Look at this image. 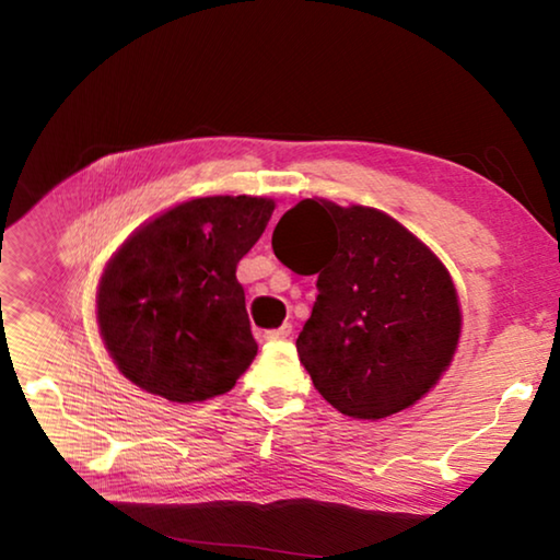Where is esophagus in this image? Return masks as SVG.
<instances>
[{
	"label": "esophagus",
	"instance_id": "1",
	"mask_svg": "<svg viewBox=\"0 0 560 560\" xmlns=\"http://www.w3.org/2000/svg\"><path fill=\"white\" fill-rule=\"evenodd\" d=\"M293 335V327L287 323V325H281L279 329H273V331H265V335H261V339L265 341H279V339H289Z\"/></svg>",
	"mask_w": 560,
	"mask_h": 560
}]
</instances>
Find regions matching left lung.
Listing matches in <instances>:
<instances>
[{"label": "left lung", "instance_id": "8db88e82", "mask_svg": "<svg viewBox=\"0 0 560 560\" xmlns=\"http://www.w3.org/2000/svg\"><path fill=\"white\" fill-rule=\"evenodd\" d=\"M271 247L281 265L317 273L295 349L331 407L385 419L445 373L462 325L457 291L401 223L371 207L303 199L277 223Z\"/></svg>", "mask_w": 560, "mask_h": 560}]
</instances>
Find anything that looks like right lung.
<instances>
[{
  "label": "right lung",
  "mask_w": 560,
  "mask_h": 560,
  "mask_svg": "<svg viewBox=\"0 0 560 560\" xmlns=\"http://www.w3.org/2000/svg\"><path fill=\"white\" fill-rule=\"evenodd\" d=\"M271 211L261 197H201L117 249L101 279L98 325L125 377L180 404L235 387L257 353L235 269Z\"/></svg>",
  "instance_id": "1"
}]
</instances>
